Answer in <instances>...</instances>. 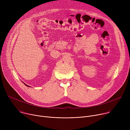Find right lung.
I'll use <instances>...</instances> for the list:
<instances>
[{"instance_id":"1","label":"right lung","mask_w":130,"mask_h":130,"mask_svg":"<svg viewBox=\"0 0 130 130\" xmlns=\"http://www.w3.org/2000/svg\"><path fill=\"white\" fill-rule=\"evenodd\" d=\"M23 83H24V82H23ZM24 85H25V86H27V87H30V86H28V85H26V84H24Z\"/></svg>"}]
</instances>
